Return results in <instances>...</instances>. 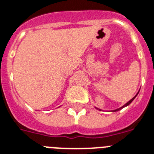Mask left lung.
<instances>
[{
  "instance_id": "1",
  "label": "left lung",
  "mask_w": 154,
  "mask_h": 154,
  "mask_svg": "<svg viewBox=\"0 0 154 154\" xmlns=\"http://www.w3.org/2000/svg\"><path fill=\"white\" fill-rule=\"evenodd\" d=\"M137 95H138V93H137ZM136 95H135V96L134 97V98H132V99H131V100H130V101L128 102V103H126V104H125V105H124L123 106L121 107V108H120V109H116V110H114V111H118V110H120V109H122V108H123V107H125V106H128L129 104H130V103H131V102L133 101V100H134V99H135V97H136Z\"/></svg>"
}]
</instances>
